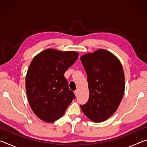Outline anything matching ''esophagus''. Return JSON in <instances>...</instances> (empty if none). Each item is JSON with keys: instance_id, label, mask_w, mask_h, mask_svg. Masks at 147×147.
I'll return each instance as SVG.
<instances>
[{"instance_id": "34e87169", "label": "esophagus", "mask_w": 147, "mask_h": 147, "mask_svg": "<svg viewBox=\"0 0 147 147\" xmlns=\"http://www.w3.org/2000/svg\"><path fill=\"white\" fill-rule=\"evenodd\" d=\"M74 94H75L76 96H78V90H75L74 91Z\"/></svg>"}]
</instances>
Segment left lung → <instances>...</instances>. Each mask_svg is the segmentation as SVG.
Segmentation results:
<instances>
[{
    "mask_svg": "<svg viewBox=\"0 0 147 147\" xmlns=\"http://www.w3.org/2000/svg\"><path fill=\"white\" fill-rule=\"evenodd\" d=\"M89 88L88 101L80 105L83 113L95 123H100L115 112L124 92V74L120 61L104 49L80 58Z\"/></svg>",
    "mask_w": 147,
    "mask_h": 147,
    "instance_id": "1",
    "label": "left lung"
}]
</instances>
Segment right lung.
Listing matches in <instances>:
<instances>
[{
	"mask_svg": "<svg viewBox=\"0 0 147 147\" xmlns=\"http://www.w3.org/2000/svg\"><path fill=\"white\" fill-rule=\"evenodd\" d=\"M78 57L76 52L47 49L32 59L26 76V91L32 111L41 120L57 121L75 98L63 74Z\"/></svg>",
	"mask_w": 147,
	"mask_h": 147,
	"instance_id": "obj_1",
	"label": "right lung"
}]
</instances>
